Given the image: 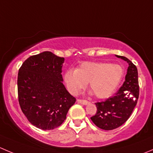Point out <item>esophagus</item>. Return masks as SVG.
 I'll list each match as a JSON object with an SVG mask.
<instances>
[{
  "label": "esophagus",
  "mask_w": 153,
  "mask_h": 153,
  "mask_svg": "<svg viewBox=\"0 0 153 153\" xmlns=\"http://www.w3.org/2000/svg\"><path fill=\"white\" fill-rule=\"evenodd\" d=\"M77 102L79 103V104H83V105H87V104H89V102H88L87 101H86V100H81V99H78V100H77Z\"/></svg>",
  "instance_id": "34e87169"
}]
</instances>
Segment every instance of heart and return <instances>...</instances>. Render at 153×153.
Returning a JSON list of instances; mask_svg holds the SVG:
<instances>
[{
    "label": "heart",
    "instance_id": "obj_1",
    "mask_svg": "<svg viewBox=\"0 0 153 153\" xmlns=\"http://www.w3.org/2000/svg\"><path fill=\"white\" fill-rule=\"evenodd\" d=\"M124 74V67L120 64L87 61L80 64L75 70H67L64 81L72 95H78L89 82V89L96 98L104 99L115 92Z\"/></svg>",
    "mask_w": 153,
    "mask_h": 153
}]
</instances>
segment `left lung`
<instances>
[{"label":"left lung","mask_w":153,"mask_h":153,"mask_svg":"<svg viewBox=\"0 0 153 153\" xmlns=\"http://www.w3.org/2000/svg\"><path fill=\"white\" fill-rule=\"evenodd\" d=\"M115 56L129 64L125 81L115 96L95 104L96 114L91 117L92 122L104 130H112L124 124L136 106L139 95L136 67L126 57L116 55Z\"/></svg>","instance_id":"obj_1"}]
</instances>
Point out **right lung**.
<instances>
[{"instance_id": "1", "label": "right lung", "mask_w": 153, "mask_h": 153, "mask_svg": "<svg viewBox=\"0 0 153 153\" xmlns=\"http://www.w3.org/2000/svg\"><path fill=\"white\" fill-rule=\"evenodd\" d=\"M64 58L46 51L27 58L18 75V101L23 113L43 130L58 127L75 99L63 84Z\"/></svg>"}]
</instances>
